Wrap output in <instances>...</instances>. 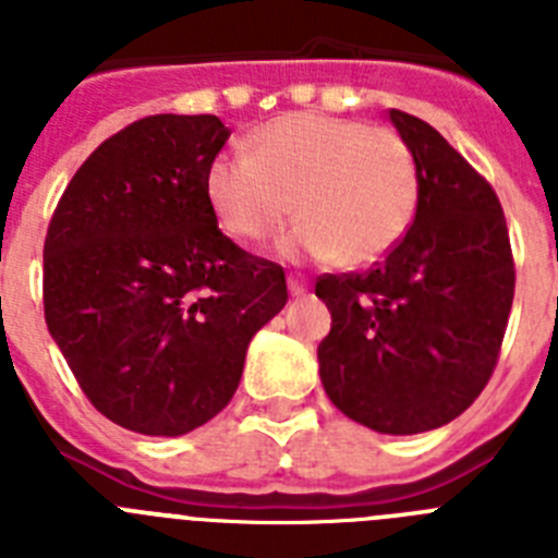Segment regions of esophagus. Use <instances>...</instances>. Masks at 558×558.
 Segmentation results:
<instances>
[{
    "mask_svg": "<svg viewBox=\"0 0 558 558\" xmlns=\"http://www.w3.org/2000/svg\"><path fill=\"white\" fill-rule=\"evenodd\" d=\"M288 288H290V293H293V295H304V293H307V279H304V276H299V274H290L288 276Z\"/></svg>",
    "mask_w": 558,
    "mask_h": 558,
    "instance_id": "esophagus-1",
    "label": "esophagus"
}]
</instances>
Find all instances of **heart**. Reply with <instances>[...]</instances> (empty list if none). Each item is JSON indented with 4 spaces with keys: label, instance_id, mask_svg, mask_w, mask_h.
Wrapping results in <instances>:
<instances>
[{
    "label": "heart",
    "instance_id": "b5f03b06",
    "mask_svg": "<svg viewBox=\"0 0 558 558\" xmlns=\"http://www.w3.org/2000/svg\"><path fill=\"white\" fill-rule=\"evenodd\" d=\"M206 201L236 240L263 243L293 209L284 236L293 259L343 268L377 263L408 234L418 206V165L391 128L299 111L268 122L251 153H220L206 167Z\"/></svg>",
    "mask_w": 558,
    "mask_h": 558
}]
</instances>
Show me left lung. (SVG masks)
<instances>
[{"label": "left lung", "instance_id": "obj_1", "mask_svg": "<svg viewBox=\"0 0 558 558\" xmlns=\"http://www.w3.org/2000/svg\"><path fill=\"white\" fill-rule=\"evenodd\" d=\"M418 165L408 234L366 274H324L318 343L340 413L388 436L436 430L481 397L514 302V256L495 190L433 125L391 108Z\"/></svg>", "mask_w": 558, "mask_h": 558}]
</instances>
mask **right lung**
<instances>
[{"label":"right lung","mask_w":558,"mask_h":558,"mask_svg":"<svg viewBox=\"0 0 558 558\" xmlns=\"http://www.w3.org/2000/svg\"><path fill=\"white\" fill-rule=\"evenodd\" d=\"M211 113H156L72 175L44 240V318L77 386L113 425L184 436L218 416L248 343L288 304L282 265L218 229Z\"/></svg>","instance_id":"add662e5"}]
</instances>
